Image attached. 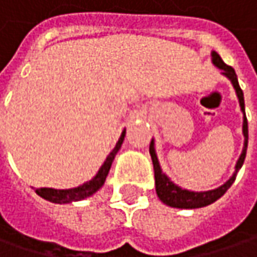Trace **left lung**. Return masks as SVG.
I'll list each match as a JSON object with an SVG mask.
<instances>
[{"mask_svg":"<svg viewBox=\"0 0 257 257\" xmlns=\"http://www.w3.org/2000/svg\"><path fill=\"white\" fill-rule=\"evenodd\" d=\"M212 61L216 67H219L222 70V75H225L235 89L237 92V97H238V103L241 107V111H243V135H244V147H243V152L240 159L237 160V165H235V172L232 174V176L221 185L219 188H215V190H209V191H188V190H184L181 187H178L175 182H172L169 179V176L165 175L162 172V168L159 165V160H157V154L154 150V141L152 140L150 143V156H152L153 160V168H154V182H156V193H157V197L160 198L165 204L171 206V207H178V209H197V207H204V206H209L212 204L213 201H216L218 198H221L226 190L232 185V182L235 181V176L237 172L241 169L243 163H244L245 159V152H247V141H248V126H247V117H245L244 113V95H243V91L238 85V79H237V75H235V70L225 64L223 60L221 59V56L216 53V51H212Z\"/></svg>","mask_w":257,"mask_h":257,"instance_id":"left-lung-1","label":"left lung"}]
</instances>
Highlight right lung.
<instances>
[{
    "mask_svg": "<svg viewBox=\"0 0 257 257\" xmlns=\"http://www.w3.org/2000/svg\"><path fill=\"white\" fill-rule=\"evenodd\" d=\"M125 134L126 131L122 132L119 141L116 143V147L111 150V153L107 156L105 162L103 166L100 168V171L97 172V175L94 176L91 181L82 184L76 188H70V190H56V188H36V194L41 196L42 198L51 201V203H59V204H64V203H72V201H78V200H83V198L92 196L94 193H97L103 184H104L105 178L108 175V171L111 168V163L114 160L116 153L119 152V149L122 147V143L125 140Z\"/></svg>",
    "mask_w": 257,
    "mask_h": 257,
    "instance_id": "1",
    "label": "right lung"
}]
</instances>
